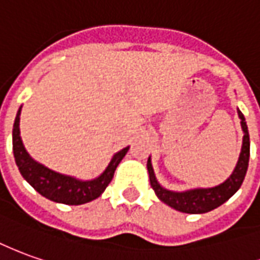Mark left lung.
<instances>
[{"instance_id":"left-lung-1","label":"left lung","mask_w":260,"mask_h":260,"mask_svg":"<svg viewBox=\"0 0 260 260\" xmlns=\"http://www.w3.org/2000/svg\"><path fill=\"white\" fill-rule=\"evenodd\" d=\"M238 115L241 118V126L243 131V142H242L241 155L238 164L235 167L232 175L228 178L223 183L213 188H198V189L185 190V192H174L162 188L159 182L156 181L155 174H153L151 158L148 159L146 168L149 174V181L151 186L155 190L156 197L159 198L164 204L174 208L176 211L183 212V213H206V212L213 211L222 204H225L229 198L234 195L236 190L241 188L242 182L245 179V175L248 171L249 164V132L248 125L245 121V116L241 111L238 109Z\"/></svg>"}]
</instances>
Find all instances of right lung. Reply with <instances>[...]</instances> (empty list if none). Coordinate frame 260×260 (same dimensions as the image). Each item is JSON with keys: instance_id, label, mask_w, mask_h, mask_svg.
Masks as SVG:
<instances>
[{"instance_id": "1", "label": "right lung", "mask_w": 260, "mask_h": 260, "mask_svg": "<svg viewBox=\"0 0 260 260\" xmlns=\"http://www.w3.org/2000/svg\"><path fill=\"white\" fill-rule=\"evenodd\" d=\"M21 108L17 112L14 129H12V151H14L15 164H17L22 178L38 193H41L42 197H45L52 202H58V204L82 205L101 197V193L107 189L109 182L112 181L116 167L126 155L129 146L116 152L112 156L107 169L95 179L81 181L74 176L58 174L55 171L41 165L40 162L34 160L29 156V153L26 152L25 146L22 144V139L19 137Z\"/></svg>"}]
</instances>
